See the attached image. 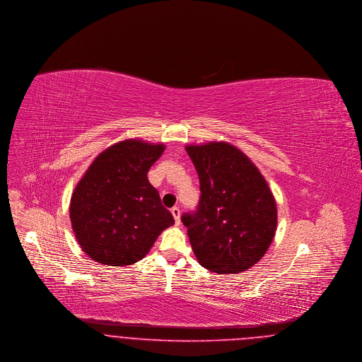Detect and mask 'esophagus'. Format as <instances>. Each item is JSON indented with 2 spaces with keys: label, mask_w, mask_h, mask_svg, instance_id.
<instances>
[{
  "label": "esophagus",
  "mask_w": 362,
  "mask_h": 362,
  "mask_svg": "<svg viewBox=\"0 0 362 362\" xmlns=\"http://www.w3.org/2000/svg\"><path fill=\"white\" fill-rule=\"evenodd\" d=\"M170 213H172V216H173V218H175V224L179 226V224H180V209L175 206V208L170 209Z\"/></svg>",
  "instance_id": "34e87169"
}]
</instances>
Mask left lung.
<instances>
[{
	"instance_id": "left-lung-1",
	"label": "left lung",
	"mask_w": 362,
	"mask_h": 362,
	"mask_svg": "<svg viewBox=\"0 0 362 362\" xmlns=\"http://www.w3.org/2000/svg\"><path fill=\"white\" fill-rule=\"evenodd\" d=\"M198 172L197 211L182 216L198 262L216 274H239L267 253L276 233L274 194L250 158L227 142L187 145Z\"/></svg>"
}]
</instances>
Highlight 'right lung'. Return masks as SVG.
<instances>
[{
	"label": "right lung",
	"instance_id": "add662e5",
	"mask_svg": "<svg viewBox=\"0 0 362 362\" xmlns=\"http://www.w3.org/2000/svg\"><path fill=\"white\" fill-rule=\"evenodd\" d=\"M164 150L163 144L122 141L100 153L86 170L72 192L69 217L78 243L91 259L131 265L175 223L148 179Z\"/></svg>",
	"mask_w": 362,
	"mask_h": 362
}]
</instances>
